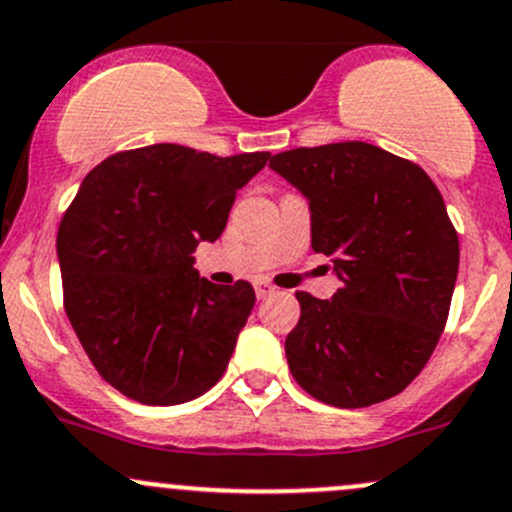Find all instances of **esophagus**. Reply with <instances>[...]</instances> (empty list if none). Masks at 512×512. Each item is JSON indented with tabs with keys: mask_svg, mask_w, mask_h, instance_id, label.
<instances>
[{
	"mask_svg": "<svg viewBox=\"0 0 512 512\" xmlns=\"http://www.w3.org/2000/svg\"><path fill=\"white\" fill-rule=\"evenodd\" d=\"M255 292H257V297L265 299V297H270V294H274V287L270 282H257Z\"/></svg>",
	"mask_w": 512,
	"mask_h": 512,
	"instance_id": "1",
	"label": "esophagus"
}]
</instances>
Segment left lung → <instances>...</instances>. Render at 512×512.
Instances as JSON below:
<instances>
[{
	"instance_id": "8db88e82",
	"label": "left lung",
	"mask_w": 512,
	"mask_h": 512,
	"mask_svg": "<svg viewBox=\"0 0 512 512\" xmlns=\"http://www.w3.org/2000/svg\"><path fill=\"white\" fill-rule=\"evenodd\" d=\"M270 166L309 198L311 247L341 279L333 299L297 292L299 324L284 341L294 380L346 410L400 395L437 348L459 272L439 188L365 142L289 149Z\"/></svg>"
}]
</instances>
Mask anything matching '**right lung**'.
<instances>
[{
	"label": "right lung",
	"instance_id": "add662e5",
	"mask_svg": "<svg viewBox=\"0 0 512 512\" xmlns=\"http://www.w3.org/2000/svg\"><path fill=\"white\" fill-rule=\"evenodd\" d=\"M270 152L215 157L181 144L127 149L83 179L58 225L63 306L105 383L142 405H181L223 378L255 289L198 277L238 188Z\"/></svg>",
	"mask_w": 512,
	"mask_h": 512
}]
</instances>
